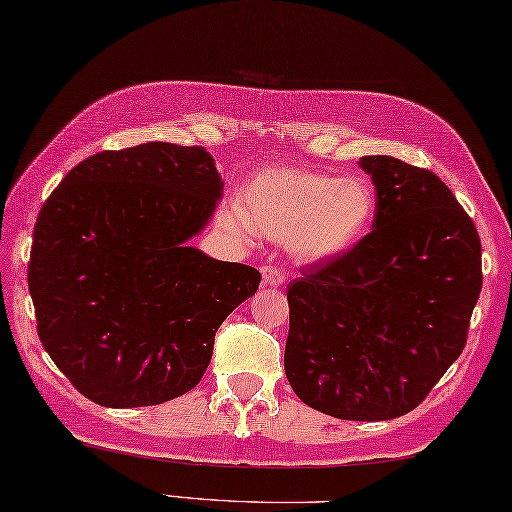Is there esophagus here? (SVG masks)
Here are the masks:
<instances>
[{
    "mask_svg": "<svg viewBox=\"0 0 512 512\" xmlns=\"http://www.w3.org/2000/svg\"><path fill=\"white\" fill-rule=\"evenodd\" d=\"M286 281V275L281 273L275 266H264L262 268V284L268 288H279Z\"/></svg>",
    "mask_w": 512,
    "mask_h": 512,
    "instance_id": "1",
    "label": "esophagus"
}]
</instances>
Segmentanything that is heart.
Returning <instances> with one entry per match:
<instances>
[{"label":"heart","mask_w":512,"mask_h":512,"mask_svg":"<svg viewBox=\"0 0 512 512\" xmlns=\"http://www.w3.org/2000/svg\"><path fill=\"white\" fill-rule=\"evenodd\" d=\"M374 215L376 191L361 176L268 167L244 184L224 220L244 237L286 239L292 257L321 264L350 253L369 233Z\"/></svg>","instance_id":"heart-1"}]
</instances>
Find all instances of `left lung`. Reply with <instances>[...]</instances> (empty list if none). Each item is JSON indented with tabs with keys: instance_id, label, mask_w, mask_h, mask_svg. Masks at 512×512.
<instances>
[{
	"instance_id": "8db88e82",
	"label": "left lung",
	"mask_w": 512,
	"mask_h": 512,
	"mask_svg": "<svg viewBox=\"0 0 512 512\" xmlns=\"http://www.w3.org/2000/svg\"><path fill=\"white\" fill-rule=\"evenodd\" d=\"M358 165L376 187L372 233L290 284L284 367L308 407L374 422L416 409L462 354L482 246L436 173L391 156Z\"/></svg>"
}]
</instances>
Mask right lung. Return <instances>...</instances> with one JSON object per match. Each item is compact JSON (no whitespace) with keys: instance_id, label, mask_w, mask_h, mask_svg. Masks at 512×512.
<instances>
[{"instance_id":"add662e5","label":"right lung","mask_w":512,"mask_h":512,"mask_svg":"<svg viewBox=\"0 0 512 512\" xmlns=\"http://www.w3.org/2000/svg\"><path fill=\"white\" fill-rule=\"evenodd\" d=\"M224 182L204 147L145 143L76 165L43 204L28 290L46 352L96 405H160L200 383L259 270L189 239Z\"/></svg>"}]
</instances>
